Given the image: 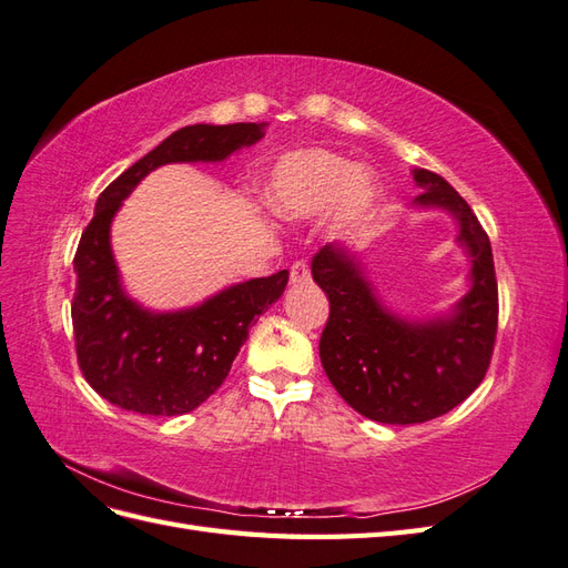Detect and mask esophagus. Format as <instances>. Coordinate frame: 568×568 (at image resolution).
I'll return each instance as SVG.
<instances>
[{
    "label": "esophagus",
    "instance_id": "obj_1",
    "mask_svg": "<svg viewBox=\"0 0 568 568\" xmlns=\"http://www.w3.org/2000/svg\"><path fill=\"white\" fill-rule=\"evenodd\" d=\"M288 282H291V286H301V284L311 282V267H307L305 261H296L294 265H291Z\"/></svg>",
    "mask_w": 568,
    "mask_h": 568
}]
</instances>
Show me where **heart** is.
Masks as SVG:
<instances>
[{
  "instance_id": "obj_1",
  "label": "heart",
  "mask_w": 568,
  "mask_h": 568,
  "mask_svg": "<svg viewBox=\"0 0 568 568\" xmlns=\"http://www.w3.org/2000/svg\"><path fill=\"white\" fill-rule=\"evenodd\" d=\"M382 196L379 175L329 149H296L272 163L261 182V201L282 220H313L329 211V230L341 232L372 213Z\"/></svg>"
}]
</instances>
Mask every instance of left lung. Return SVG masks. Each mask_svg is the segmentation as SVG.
Listing matches in <instances>:
<instances>
[{"mask_svg":"<svg viewBox=\"0 0 568 568\" xmlns=\"http://www.w3.org/2000/svg\"><path fill=\"white\" fill-rule=\"evenodd\" d=\"M417 211H445L469 257V288L448 313L405 317L382 301L351 244H326L313 280L329 298L320 338L322 367L359 415L382 424H422L457 407L484 382L497 332V282L488 234L469 203L432 170H412Z\"/></svg>","mask_w":568,"mask_h":568,"instance_id":"obj_1","label":"left lung"}]
</instances>
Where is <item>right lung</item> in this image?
<instances>
[{
  "instance_id": "obj_1",
  "label": "right lung",
  "mask_w": 568,
  "mask_h": 568,
  "mask_svg": "<svg viewBox=\"0 0 568 568\" xmlns=\"http://www.w3.org/2000/svg\"><path fill=\"white\" fill-rule=\"evenodd\" d=\"M267 123L186 125L113 180L94 205L75 253L73 332L78 365L109 403L151 417L196 409L225 382L257 315L284 294L288 272L225 286L180 311H151L120 280L111 225L123 201L168 163H220L265 136Z\"/></svg>"
}]
</instances>
